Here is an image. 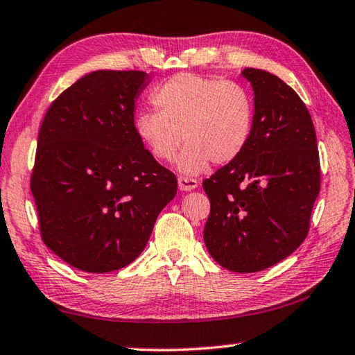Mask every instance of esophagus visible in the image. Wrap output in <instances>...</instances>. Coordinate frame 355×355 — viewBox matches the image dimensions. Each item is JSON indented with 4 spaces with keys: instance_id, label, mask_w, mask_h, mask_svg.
<instances>
[{
    "instance_id": "34e87169",
    "label": "esophagus",
    "mask_w": 355,
    "mask_h": 355,
    "mask_svg": "<svg viewBox=\"0 0 355 355\" xmlns=\"http://www.w3.org/2000/svg\"><path fill=\"white\" fill-rule=\"evenodd\" d=\"M199 186V182L194 178H188V177H178V188L180 191H192Z\"/></svg>"
}]
</instances>
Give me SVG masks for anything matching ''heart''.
I'll list each match as a JSON object with an SVG mask.
<instances>
[{"instance_id":"1","label":"heart","mask_w":355,"mask_h":355,"mask_svg":"<svg viewBox=\"0 0 355 355\" xmlns=\"http://www.w3.org/2000/svg\"><path fill=\"white\" fill-rule=\"evenodd\" d=\"M152 98L159 111H141L135 127L156 159L169 163L184 139L177 169L186 175L207 171L211 161L230 164L249 146L254 103L241 84L178 73L159 84Z\"/></svg>"}]
</instances>
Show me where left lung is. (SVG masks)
<instances>
[{
	"label": "left lung",
	"mask_w": 355,
	"mask_h": 355,
	"mask_svg": "<svg viewBox=\"0 0 355 355\" xmlns=\"http://www.w3.org/2000/svg\"><path fill=\"white\" fill-rule=\"evenodd\" d=\"M254 89V130L236 161L203 182L211 211L203 230L209 254L233 272H258L304 243L321 188L310 112L269 71L244 69Z\"/></svg>",
	"instance_id": "left-lung-1"
}]
</instances>
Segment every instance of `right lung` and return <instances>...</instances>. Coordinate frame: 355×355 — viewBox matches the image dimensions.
Listing matches in <instances>:
<instances>
[{
	"label": "right lung",
	"instance_id": "right-lung-1",
	"mask_svg": "<svg viewBox=\"0 0 355 355\" xmlns=\"http://www.w3.org/2000/svg\"><path fill=\"white\" fill-rule=\"evenodd\" d=\"M146 71L84 75L48 107L39 131L31 192L42 239L84 272L117 271L147 245L177 194L135 127Z\"/></svg>",
	"mask_w": 355,
	"mask_h": 355
}]
</instances>
